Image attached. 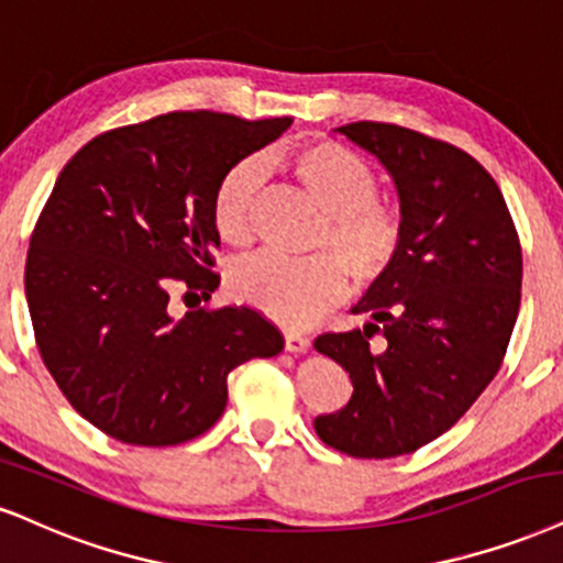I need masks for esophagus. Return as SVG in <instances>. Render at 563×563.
Returning a JSON list of instances; mask_svg holds the SVG:
<instances>
[{
    "mask_svg": "<svg viewBox=\"0 0 563 563\" xmlns=\"http://www.w3.org/2000/svg\"><path fill=\"white\" fill-rule=\"evenodd\" d=\"M308 346H310V339L302 336L300 331H292V329L284 331V350L287 352H295L297 355V352H305Z\"/></svg>",
    "mask_w": 563,
    "mask_h": 563,
    "instance_id": "obj_1",
    "label": "esophagus"
}]
</instances>
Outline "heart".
<instances>
[{"label":"heart","instance_id":"heart-1","mask_svg":"<svg viewBox=\"0 0 563 563\" xmlns=\"http://www.w3.org/2000/svg\"><path fill=\"white\" fill-rule=\"evenodd\" d=\"M263 169H282L325 213L316 234L323 255L282 258L255 255L229 274L234 300L261 310L284 325L313 323L346 297V274L357 289L384 282L405 247V213L391 200L378 198V172L352 145L318 137L287 154H268L263 162L234 164L213 192L211 219L219 240L247 247L255 238V198ZM331 252V256H325Z\"/></svg>","mask_w":563,"mask_h":563}]
</instances>
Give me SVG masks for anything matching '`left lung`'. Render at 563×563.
<instances>
[{
	"instance_id": "left-lung-1",
	"label": "left lung",
	"mask_w": 563,
	"mask_h": 563,
	"mask_svg": "<svg viewBox=\"0 0 563 563\" xmlns=\"http://www.w3.org/2000/svg\"><path fill=\"white\" fill-rule=\"evenodd\" d=\"M339 133L394 177L407 234L391 274L352 308L371 321L316 339L355 391L313 426L342 454L391 460L446 433L494 380L522 300V247L496 179L462 148L388 122Z\"/></svg>"
}]
</instances>
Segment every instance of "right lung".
Segmentation results:
<instances>
[{
	"instance_id": "obj_1",
	"label": "right lung",
	"mask_w": 563,
	"mask_h": 563,
	"mask_svg": "<svg viewBox=\"0 0 563 563\" xmlns=\"http://www.w3.org/2000/svg\"><path fill=\"white\" fill-rule=\"evenodd\" d=\"M289 124L158 114L93 137L59 172L31 234L25 297L46 371L90 426L133 446L192 441L224 412L229 373L284 350L258 310L175 318L169 297L211 300L213 192Z\"/></svg>"
}]
</instances>
